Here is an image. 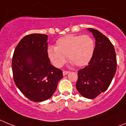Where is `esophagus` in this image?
Instances as JSON below:
<instances>
[{"instance_id":"obj_1","label":"esophagus","mask_w":126,"mask_h":126,"mask_svg":"<svg viewBox=\"0 0 126 126\" xmlns=\"http://www.w3.org/2000/svg\"><path fill=\"white\" fill-rule=\"evenodd\" d=\"M68 72H69L68 71H65V70H64V71H63V76H66V75L68 74Z\"/></svg>"}]
</instances>
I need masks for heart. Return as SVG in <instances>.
<instances>
[{
    "label": "heart",
    "mask_w": 126,
    "mask_h": 126,
    "mask_svg": "<svg viewBox=\"0 0 126 126\" xmlns=\"http://www.w3.org/2000/svg\"><path fill=\"white\" fill-rule=\"evenodd\" d=\"M94 49V40L90 35L70 34L58 39L55 47L48 49V56L52 63L56 67L63 66L67 56L72 63L81 67L88 64Z\"/></svg>",
    "instance_id": "1"
}]
</instances>
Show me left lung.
I'll return each mask as SVG.
<instances>
[{
  "mask_svg": "<svg viewBox=\"0 0 126 126\" xmlns=\"http://www.w3.org/2000/svg\"><path fill=\"white\" fill-rule=\"evenodd\" d=\"M88 30L95 39V47L88 65L78 71L76 86L81 95L92 99L105 92L111 83L117 70V57L107 37L96 29Z\"/></svg>",
  "mask_w": 126,
  "mask_h": 126,
  "instance_id": "1",
  "label": "left lung"
}]
</instances>
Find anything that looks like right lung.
Listing matches in <instances>:
<instances>
[{
    "label": "right lung",
    "mask_w": 126,
    "mask_h": 126,
    "mask_svg": "<svg viewBox=\"0 0 126 126\" xmlns=\"http://www.w3.org/2000/svg\"><path fill=\"white\" fill-rule=\"evenodd\" d=\"M48 36L31 34L24 36L15 49L12 70L15 83L33 102L48 99L63 78L61 70L50 64L47 52Z\"/></svg>",
    "instance_id": "1"
}]
</instances>
